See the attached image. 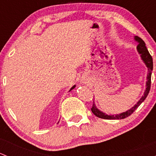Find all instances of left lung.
Here are the masks:
<instances>
[{
    "label": "left lung",
    "instance_id": "obj_1",
    "mask_svg": "<svg viewBox=\"0 0 156 156\" xmlns=\"http://www.w3.org/2000/svg\"><path fill=\"white\" fill-rule=\"evenodd\" d=\"M135 41H136L138 43L137 47H136V49H137L138 53L140 54L141 59L144 61V62L145 63L146 67L148 68V75L147 78H146V90L145 92H144V96L140 99L139 101L134 105L131 108L128 109L127 111L125 112L120 113V114H116V115H107L106 113L103 112L102 111L99 110L98 108H97L96 105L93 104L92 108H91V111L97 117L100 118V119H125V118L130 116L136 108H138V106L143 103V102L145 100L146 97L149 94V90H150V87H151V75H152V69H153V62H152V56L149 54V51H148L147 48L146 47V44L140 37H137V36H135L134 37Z\"/></svg>",
    "mask_w": 156,
    "mask_h": 156
}]
</instances>
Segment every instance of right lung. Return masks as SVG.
<instances>
[{
  "mask_svg": "<svg viewBox=\"0 0 156 156\" xmlns=\"http://www.w3.org/2000/svg\"><path fill=\"white\" fill-rule=\"evenodd\" d=\"M75 85H74V86H73V87H72V88H71V89H70V90H69V91H71V90H72V89H74V88H75Z\"/></svg>",
  "mask_w": 156,
  "mask_h": 156,
  "instance_id": "add662e5",
  "label": "right lung"
}]
</instances>
